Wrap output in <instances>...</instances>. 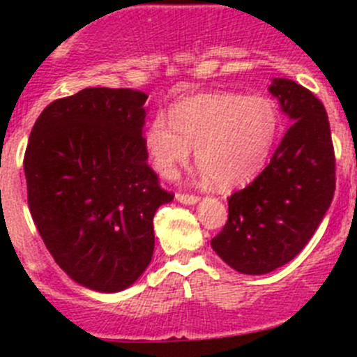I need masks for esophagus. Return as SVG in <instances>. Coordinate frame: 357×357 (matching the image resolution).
I'll return each instance as SVG.
<instances>
[{
	"instance_id": "esophagus-1",
	"label": "esophagus",
	"mask_w": 357,
	"mask_h": 357,
	"mask_svg": "<svg viewBox=\"0 0 357 357\" xmlns=\"http://www.w3.org/2000/svg\"><path fill=\"white\" fill-rule=\"evenodd\" d=\"M176 200L181 202V204H185V205H193V204H197L200 199L195 195H188V193H176Z\"/></svg>"
}]
</instances>
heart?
Listing matches in <instances>:
<instances>
[{
    "label": "heart",
    "mask_w": 357,
    "mask_h": 357,
    "mask_svg": "<svg viewBox=\"0 0 357 357\" xmlns=\"http://www.w3.org/2000/svg\"><path fill=\"white\" fill-rule=\"evenodd\" d=\"M169 124L153 119L145 131V149L155 171L172 178L190 149L200 174L219 188L250 181L268 160L280 131L278 107L266 96L235 91L202 93L169 109Z\"/></svg>",
    "instance_id": "b5f03b06"
}]
</instances>
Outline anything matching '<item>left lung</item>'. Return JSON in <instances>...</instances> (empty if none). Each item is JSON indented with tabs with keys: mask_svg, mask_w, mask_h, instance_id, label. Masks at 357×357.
Masks as SVG:
<instances>
[{
	"mask_svg": "<svg viewBox=\"0 0 357 357\" xmlns=\"http://www.w3.org/2000/svg\"><path fill=\"white\" fill-rule=\"evenodd\" d=\"M291 126L268 167L228 199V221L212 238L215 254L243 275L290 262L311 240L335 192V153L323 103L290 79H273Z\"/></svg>",
	"mask_w": 357,
	"mask_h": 357,
	"instance_id": "1",
	"label": "left lung"
}]
</instances>
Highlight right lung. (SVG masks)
<instances>
[{
  "mask_svg": "<svg viewBox=\"0 0 357 357\" xmlns=\"http://www.w3.org/2000/svg\"><path fill=\"white\" fill-rule=\"evenodd\" d=\"M146 98L86 88L50 103L29 136V211L56 264L89 290L114 294L143 275L153 215L174 199L146 162Z\"/></svg>",
  "mask_w": 357,
  "mask_h": 357,
  "instance_id": "right-lung-1",
  "label": "right lung"
}]
</instances>
